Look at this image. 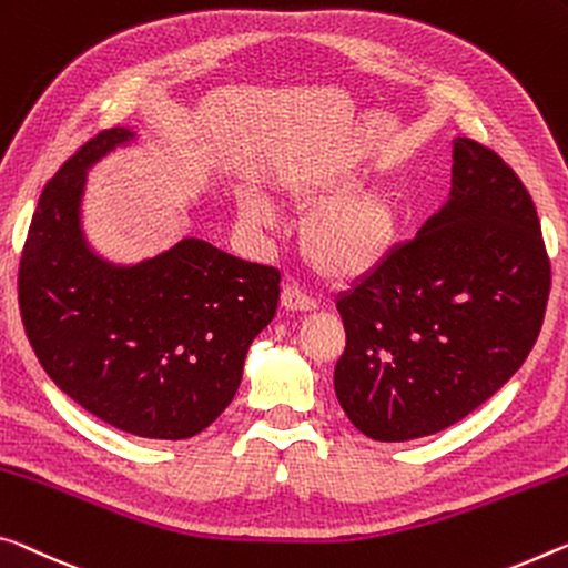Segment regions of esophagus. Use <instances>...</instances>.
Listing matches in <instances>:
<instances>
[{"label":"esophagus","mask_w":568,"mask_h":568,"mask_svg":"<svg viewBox=\"0 0 568 568\" xmlns=\"http://www.w3.org/2000/svg\"><path fill=\"white\" fill-rule=\"evenodd\" d=\"M281 305L285 311H301V313H308V311H316V301L308 298L303 291H298L295 285H285L283 293H281Z\"/></svg>","instance_id":"esophagus-1"}]
</instances>
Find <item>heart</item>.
<instances>
[{"mask_svg":"<svg viewBox=\"0 0 568 568\" xmlns=\"http://www.w3.org/2000/svg\"><path fill=\"white\" fill-rule=\"evenodd\" d=\"M291 196L301 210H313L303 222V250L321 275L346 281L372 273L397 247L404 222L397 189L358 186L356 176H346L293 184ZM240 217L252 227L270 224L267 206L255 196H242Z\"/></svg>","mask_w":568,"mask_h":568,"instance_id":"b5f03b06","label":"heart"}]
</instances>
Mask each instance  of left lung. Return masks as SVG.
<instances>
[{
    "label": "left lung",
    "instance_id": "obj_1",
    "mask_svg": "<svg viewBox=\"0 0 568 568\" xmlns=\"http://www.w3.org/2000/svg\"><path fill=\"white\" fill-rule=\"evenodd\" d=\"M453 189L417 237L336 301L346 348L333 389L376 443L435 435L506 384L541 333L551 263L516 171L453 143Z\"/></svg>",
    "mask_w": 568,
    "mask_h": 568
}]
</instances>
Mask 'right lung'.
Wrapping results in <instances>:
<instances>
[{
	"mask_svg": "<svg viewBox=\"0 0 568 568\" xmlns=\"http://www.w3.org/2000/svg\"><path fill=\"white\" fill-rule=\"evenodd\" d=\"M108 129L42 189L20 260V311L40 364L105 425L186 439L235 397L247 348L281 298L275 267L184 237L136 265L95 255L80 227L88 169L133 141Z\"/></svg>",
	"mask_w": 568,
	"mask_h": 568,
	"instance_id": "obj_1",
	"label": "right lung"
}]
</instances>
